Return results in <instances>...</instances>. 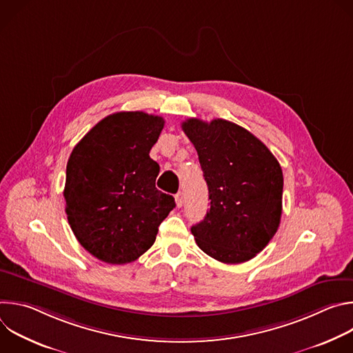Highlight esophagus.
<instances>
[{"label":"esophagus","instance_id":"obj_1","mask_svg":"<svg viewBox=\"0 0 353 353\" xmlns=\"http://www.w3.org/2000/svg\"><path fill=\"white\" fill-rule=\"evenodd\" d=\"M174 198H176V205H177V208H181L183 204H184V195H183V192L179 191Z\"/></svg>","mask_w":353,"mask_h":353}]
</instances>
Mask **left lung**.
Returning a JSON list of instances; mask_svg holds the SVG:
<instances>
[{
	"mask_svg": "<svg viewBox=\"0 0 353 353\" xmlns=\"http://www.w3.org/2000/svg\"><path fill=\"white\" fill-rule=\"evenodd\" d=\"M183 131L196 149L211 208L191 228L210 257L239 264L254 259L278 230L283 176L271 150L250 131L216 119H188Z\"/></svg>",
	"mask_w": 353,
	"mask_h": 353,
	"instance_id": "obj_1",
	"label": "left lung"
}]
</instances>
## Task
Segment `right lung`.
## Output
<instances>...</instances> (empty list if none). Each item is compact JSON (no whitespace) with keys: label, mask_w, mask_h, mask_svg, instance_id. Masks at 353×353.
<instances>
[{"label":"right lung","mask_w":353,"mask_h":353,"mask_svg":"<svg viewBox=\"0 0 353 353\" xmlns=\"http://www.w3.org/2000/svg\"><path fill=\"white\" fill-rule=\"evenodd\" d=\"M163 125L159 116L119 112L100 120L72 149L65 212L77 240L100 261H135L176 207L172 195L155 187L159 165L149 158Z\"/></svg>","instance_id":"right-lung-1"}]
</instances>
